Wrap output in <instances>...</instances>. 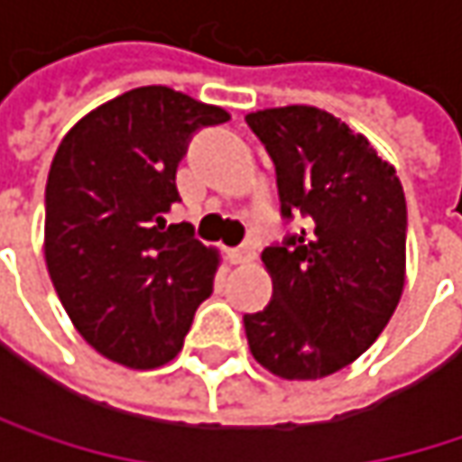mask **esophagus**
Returning <instances> with one entry per match:
<instances>
[{
  "label": "esophagus",
  "instance_id": "34e87169",
  "mask_svg": "<svg viewBox=\"0 0 462 462\" xmlns=\"http://www.w3.org/2000/svg\"><path fill=\"white\" fill-rule=\"evenodd\" d=\"M256 258V248L254 245H240V248H232L230 251V261L232 263H248V261H254Z\"/></svg>",
  "mask_w": 462,
  "mask_h": 462
}]
</instances>
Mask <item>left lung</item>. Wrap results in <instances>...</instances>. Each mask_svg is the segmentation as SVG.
Masks as SVG:
<instances>
[{"instance_id": "8db88e82", "label": "left lung", "mask_w": 462, "mask_h": 462, "mask_svg": "<svg viewBox=\"0 0 462 462\" xmlns=\"http://www.w3.org/2000/svg\"><path fill=\"white\" fill-rule=\"evenodd\" d=\"M277 170L282 219L306 227L263 248L272 300L245 313L261 366L282 379H321L366 353L405 285V193L361 133L316 106L245 117Z\"/></svg>"}]
</instances>
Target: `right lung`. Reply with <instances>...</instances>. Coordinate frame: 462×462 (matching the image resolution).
I'll use <instances>...</instances> for the list:
<instances>
[{
	"mask_svg": "<svg viewBox=\"0 0 462 462\" xmlns=\"http://www.w3.org/2000/svg\"><path fill=\"white\" fill-rule=\"evenodd\" d=\"M227 120L222 106L143 86L88 112L54 153L46 269L75 329L115 364L172 361L214 290L219 254L164 217L193 133Z\"/></svg>",
	"mask_w": 462,
	"mask_h": 462,
	"instance_id": "1",
	"label": "right lung"
}]
</instances>
